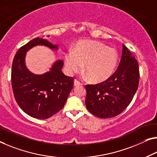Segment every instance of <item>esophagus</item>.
Returning a JSON list of instances; mask_svg holds the SVG:
<instances>
[{
  "instance_id": "obj_1",
  "label": "esophagus",
  "mask_w": 157,
  "mask_h": 157,
  "mask_svg": "<svg viewBox=\"0 0 157 157\" xmlns=\"http://www.w3.org/2000/svg\"><path fill=\"white\" fill-rule=\"evenodd\" d=\"M74 86H78L81 85V83L78 80L75 79V80H74Z\"/></svg>"
}]
</instances>
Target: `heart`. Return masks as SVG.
<instances>
[{"mask_svg":"<svg viewBox=\"0 0 157 157\" xmlns=\"http://www.w3.org/2000/svg\"><path fill=\"white\" fill-rule=\"evenodd\" d=\"M65 65L69 74L83 70L94 83L105 81L114 74L118 62V53L114 48L100 42L81 40L73 52L65 54Z\"/></svg>","mask_w":157,"mask_h":157,"instance_id":"heart-1","label":"heart"}]
</instances>
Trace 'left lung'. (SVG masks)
<instances>
[{
  "label": "left lung",
  "instance_id": "1",
  "mask_svg": "<svg viewBox=\"0 0 157 157\" xmlns=\"http://www.w3.org/2000/svg\"><path fill=\"white\" fill-rule=\"evenodd\" d=\"M139 66L130 50L123 45L117 71L102 83L86 86V105L91 114L101 119L112 118L126 109L138 88Z\"/></svg>",
  "mask_w": 157,
  "mask_h": 157
}]
</instances>
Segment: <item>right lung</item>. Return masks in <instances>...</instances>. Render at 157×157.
I'll list each match as a JSON object with an SVG mask.
<instances>
[{"label": "right lung", "instance_id": "right-lung-1", "mask_svg": "<svg viewBox=\"0 0 157 157\" xmlns=\"http://www.w3.org/2000/svg\"><path fill=\"white\" fill-rule=\"evenodd\" d=\"M45 45L52 50L58 47L46 39L36 38L21 46L13 62L12 87L14 98L26 114L36 119H46L59 112L74 86V78L62 71V60L55 62L50 71L36 75L26 69V51L36 45Z\"/></svg>", "mask_w": 157, "mask_h": 157}]
</instances>
